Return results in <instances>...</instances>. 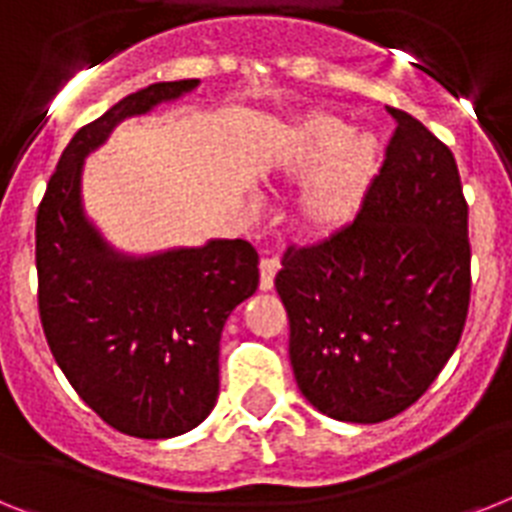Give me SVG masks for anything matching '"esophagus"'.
I'll return each mask as SVG.
<instances>
[{
    "instance_id": "obj_1",
    "label": "esophagus",
    "mask_w": 512,
    "mask_h": 512,
    "mask_svg": "<svg viewBox=\"0 0 512 512\" xmlns=\"http://www.w3.org/2000/svg\"><path fill=\"white\" fill-rule=\"evenodd\" d=\"M278 268H281V260H278V257H263V260H260V289H273V278H276Z\"/></svg>"
}]
</instances>
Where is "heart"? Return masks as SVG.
<instances>
[{
  "instance_id": "obj_1",
  "label": "heart",
  "mask_w": 512,
  "mask_h": 512,
  "mask_svg": "<svg viewBox=\"0 0 512 512\" xmlns=\"http://www.w3.org/2000/svg\"><path fill=\"white\" fill-rule=\"evenodd\" d=\"M382 150L375 135L356 132L336 114H312L296 124L286 143V169L317 176L299 203L309 231L328 234L359 213L380 171Z\"/></svg>"
}]
</instances>
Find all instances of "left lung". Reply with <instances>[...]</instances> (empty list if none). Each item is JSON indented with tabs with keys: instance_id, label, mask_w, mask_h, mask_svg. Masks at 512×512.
<instances>
[{
	"instance_id": "obj_1",
	"label": "left lung",
	"mask_w": 512,
	"mask_h": 512,
	"mask_svg": "<svg viewBox=\"0 0 512 512\" xmlns=\"http://www.w3.org/2000/svg\"><path fill=\"white\" fill-rule=\"evenodd\" d=\"M390 117L362 210L328 239L286 249L276 276L296 385L338 422H385L419 401L461 341L471 299L453 153L406 111Z\"/></svg>"
}]
</instances>
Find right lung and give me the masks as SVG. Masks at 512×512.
<instances>
[{
	"instance_id": "obj_1",
	"label": "right lung",
	"mask_w": 512,
	"mask_h": 512,
	"mask_svg": "<svg viewBox=\"0 0 512 512\" xmlns=\"http://www.w3.org/2000/svg\"><path fill=\"white\" fill-rule=\"evenodd\" d=\"M197 85H148L80 127L36 216L38 312L51 354L103 422L143 440L184 435L213 411L223 322L255 294L260 260L244 239L122 255L85 216L80 179L85 156L122 119Z\"/></svg>"
}]
</instances>
